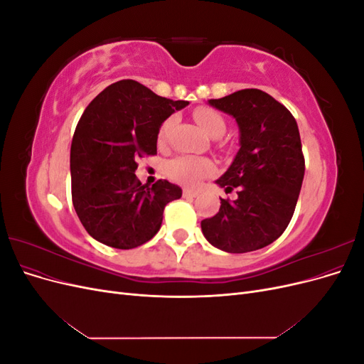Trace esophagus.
Listing matches in <instances>:
<instances>
[{"label":"esophagus","instance_id":"obj_1","mask_svg":"<svg viewBox=\"0 0 364 364\" xmlns=\"http://www.w3.org/2000/svg\"><path fill=\"white\" fill-rule=\"evenodd\" d=\"M199 196V191H194V190H183V197H196Z\"/></svg>","mask_w":364,"mask_h":364}]
</instances>
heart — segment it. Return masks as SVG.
Instances as JSON below:
<instances>
[{
	"label": "heart",
	"instance_id": "heart-1",
	"mask_svg": "<svg viewBox=\"0 0 364 364\" xmlns=\"http://www.w3.org/2000/svg\"><path fill=\"white\" fill-rule=\"evenodd\" d=\"M194 119L199 123V126L206 132L211 138H220L226 130L225 118L217 112L213 107H197L194 111ZM176 123V118L170 117L162 123L159 130V141L164 142L167 139L170 130L173 129ZM214 165L211 161L196 156H179L168 162L167 173L170 178L182 185L186 186H196L206 176L213 174Z\"/></svg>",
	"mask_w": 364,
	"mask_h": 364
}]
</instances>
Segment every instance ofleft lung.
I'll use <instances>...</instances> for the list:
<instances>
[{
  "mask_svg": "<svg viewBox=\"0 0 364 364\" xmlns=\"http://www.w3.org/2000/svg\"><path fill=\"white\" fill-rule=\"evenodd\" d=\"M209 106L232 117L240 149L215 183L235 200L220 199L218 213L202 220V232L214 247L245 253L279 238L293 217L305 173L296 119L284 105L259 90H241Z\"/></svg>",
  "mask_w": 364,
  "mask_h": 364,
  "instance_id": "8db88e82",
  "label": "left lung"
}]
</instances>
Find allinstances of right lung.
I'll list each match as a JSON object with an SVG mask.
<instances>
[{"label": "right lung", "instance_id": "1", "mask_svg": "<svg viewBox=\"0 0 364 364\" xmlns=\"http://www.w3.org/2000/svg\"><path fill=\"white\" fill-rule=\"evenodd\" d=\"M188 102L159 97L135 80L109 85L75 127L70 168L73 205L86 232L115 249H134L158 234L164 208L181 199L168 181L135 176L136 159L155 155L162 123Z\"/></svg>", "mask_w": 364, "mask_h": 364}]
</instances>
